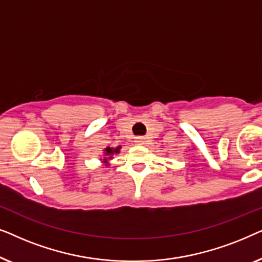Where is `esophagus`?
Wrapping results in <instances>:
<instances>
[{
  "label": "esophagus",
  "instance_id": "1",
  "mask_svg": "<svg viewBox=\"0 0 262 262\" xmlns=\"http://www.w3.org/2000/svg\"><path fill=\"white\" fill-rule=\"evenodd\" d=\"M135 142L137 143V144H139V145L144 144V143H145V137H143V136H138V137L135 138Z\"/></svg>",
  "mask_w": 262,
  "mask_h": 262
}]
</instances>
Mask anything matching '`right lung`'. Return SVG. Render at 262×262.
Here are the masks:
<instances>
[{
  "mask_svg": "<svg viewBox=\"0 0 262 262\" xmlns=\"http://www.w3.org/2000/svg\"><path fill=\"white\" fill-rule=\"evenodd\" d=\"M120 151V146H118V148H116V149H111V148H106V150H105V154L107 156H110L108 159H112V156L114 155V154H118ZM106 160L107 159H105L103 161H105L106 162Z\"/></svg>",
  "mask_w": 262,
  "mask_h": 262,
  "instance_id": "right-lung-1",
  "label": "right lung"
}]
</instances>
